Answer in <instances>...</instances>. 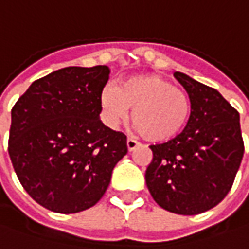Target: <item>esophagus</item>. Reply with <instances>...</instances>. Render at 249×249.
I'll return each instance as SVG.
<instances>
[{"label":"esophagus","mask_w":249,"mask_h":249,"mask_svg":"<svg viewBox=\"0 0 249 249\" xmlns=\"http://www.w3.org/2000/svg\"><path fill=\"white\" fill-rule=\"evenodd\" d=\"M138 146H139V143L135 141V139H131V138L126 139V147H128V150L129 151H133Z\"/></svg>","instance_id":"34e87169"}]
</instances>
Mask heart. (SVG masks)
<instances>
[{
    "mask_svg": "<svg viewBox=\"0 0 249 249\" xmlns=\"http://www.w3.org/2000/svg\"><path fill=\"white\" fill-rule=\"evenodd\" d=\"M100 106L108 125L116 126L132 110L136 131L149 142L164 143L183 132L192 117V98L160 74L132 75L100 93Z\"/></svg>",
    "mask_w": 249,
    "mask_h": 249,
    "instance_id": "b5f03b06",
    "label": "heart"
}]
</instances>
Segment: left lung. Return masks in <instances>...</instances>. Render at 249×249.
Returning <instances> with one entry per match:
<instances>
[{"instance_id":"obj_1","label":"left lung","mask_w":249,"mask_h":249,"mask_svg":"<svg viewBox=\"0 0 249 249\" xmlns=\"http://www.w3.org/2000/svg\"><path fill=\"white\" fill-rule=\"evenodd\" d=\"M192 98V117L175 139L150 146L146 184L161 208L197 215L230 192L244 156L240 114L218 90L174 73Z\"/></svg>"}]
</instances>
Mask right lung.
<instances>
[{
  "instance_id": "obj_1",
  "label": "right lung",
  "mask_w": 249,
  "mask_h": 249,
  "mask_svg": "<svg viewBox=\"0 0 249 249\" xmlns=\"http://www.w3.org/2000/svg\"><path fill=\"white\" fill-rule=\"evenodd\" d=\"M110 69L65 67L34 81L12 108L8 151L34 201L57 213L93 207L106 193L126 136L100 121Z\"/></svg>"
}]
</instances>
